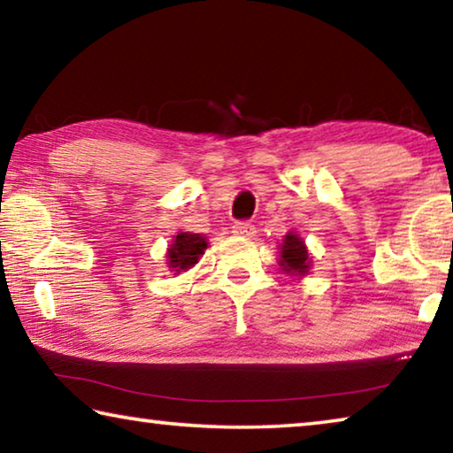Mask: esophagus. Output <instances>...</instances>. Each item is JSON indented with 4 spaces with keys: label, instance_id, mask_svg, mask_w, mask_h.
<instances>
[{
    "label": "esophagus",
    "instance_id": "34e87169",
    "mask_svg": "<svg viewBox=\"0 0 453 453\" xmlns=\"http://www.w3.org/2000/svg\"><path fill=\"white\" fill-rule=\"evenodd\" d=\"M234 235H242V237H251L256 235V227L248 224V221H237V224H234Z\"/></svg>",
    "mask_w": 453,
    "mask_h": 453
}]
</instances>
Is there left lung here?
<instances>
[{"mask_svg": "<svg viewBox=\"0 0 453 453\" xmlns=\"http://www.w3.org/2000/svg\"><path fill=\"white\" fill-rule=\"evenodd\" d=\"M278 264L291 278H305L311 270V256L303 237L297 232H288L280 245Z\"/></svg>", "mask_w": 453, "mask_h": 453, "instance_id": "8db88e82", "label": "left lung"}]
</instances>
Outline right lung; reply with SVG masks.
I'll return each instance as SVG.
<instances>
[{
	"instance_id": "right-lung-1",
	"label": "right lung",
	"mask_w": 453,
	"mask_h": 453,
	"mask_svg": "<svg viewBox=\"0 0 453 453\" xmlns=\"http://www.w3.org/2000/svg\"><path fill=\"white\" fill-rule=\"evenodd\" d=\"M205 250H208V237L202 234L180 232L178 235H173L170 248L165 251L167 270L173 272V275L191 270Z\"/></svg>"
}]
</instances>
